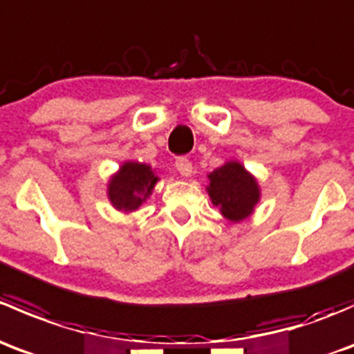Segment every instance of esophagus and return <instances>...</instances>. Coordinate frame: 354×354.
<instances>
[{"instance_id": "1", "label": "esophagus", "mask_w": 354, "mask_h": 354, "mask_svg": "<svg viewBox=\"0 0 354 354\" xmlns=\"http://www.w3.org/2000/svg\"><path fill=\"white\" fill-rule=\"evenodd\" d=\"M176 169L181 176H192L194 166H192V162L187 157H180V159H176Z\"/></svg>"}]
</instances>
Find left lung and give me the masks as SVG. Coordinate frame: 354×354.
Segmentation results:
<instances>
[{
	"instance_id": "left-lung-1",
	"label": "left lung",
	"mask_w": 354,
	"mask_h": 354,
	"mask_svg": "<svg viewBox=\"0 0 354 354\" xmlns=\"http://www.w3.org/2000/svg\"><path fill=\"white\" fill-rule=\"evenodd\" d=\"M207 194L219 212L231 223H241L250 217L260 200L257 178L238 160H227L207 174Z\"/></svg>"
}]
</instances>
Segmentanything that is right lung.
<instances>
[{
    "label": "right lung",
    "mask_w": 354,
    "mask_h": 354,
    "mask_svg": "<svg viewBox=\"0 0 354 354\" xmlns=\"http://www.w3.org/2000/svg\"><path fill=\"white\" fill-rule=\"evenodd\" d=\"M159 181L156 169L145 162L127 160L109 178L108 198L116 210L130 214L152 195Z\"/></svg>",
    "instance_id": "right-lung-1"
}]
</instances>
